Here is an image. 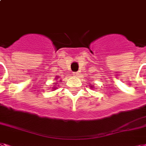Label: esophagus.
<instances>
[{
	"mask_svg": "<svg viewBox=\"0 0 146 146\" xmlns=\"http://www.w3.org/2000/svg\"><path fill=\"white\" fill-rule=\"evenodd\" d=\"M73 73V75H74V76L79 75V73H78V72H74V73Z\"/></svg>",
	"mask_w": 146,
	"mask_h": 146,
	"instance_id": "34e87169",
	"label": "esophagus"
}]
</instances>
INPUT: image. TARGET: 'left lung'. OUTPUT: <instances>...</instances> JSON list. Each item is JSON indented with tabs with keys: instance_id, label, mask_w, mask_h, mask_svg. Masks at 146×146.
I'll return each instance as SVG.
<instances>
[{
	"instance_id": "8db88e82",
	"label": "left lung",
	"mask_w": 146,
	"mask_h": 146,
	"mask_svg": "<svg viewBox=\"0 0 146 146\" xmlns=\"http://www.w3.org/2000/svg\"><path fill=\"white\" fill-rule=\"evenodd\" d=\"M94 87H92V86H91V88H93Z\"/></svg>"
}]
</instances>
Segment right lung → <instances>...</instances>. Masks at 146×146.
Masks as SVG:
<instances>
[{"mask_svg":"<svg viewBox=\"0 0 146 146\" xmlns=\"http://www.w3.org/2000/svg\"><path fill=\"white\" fill-rule=\"evenodd\" d=\"M55 79H58V77L57 76V78H55ZM56 88V87H53V89H55Z\"/></svg>","mask_w":146,"mask_h":146,"instance_id":"obj_1","label":"right lung"}]
</instances>
